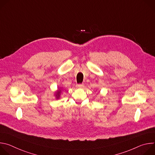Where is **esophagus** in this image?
Here are the masks:
<instances>
[{
  "label": "esophagus",
  "mask_w": 155,
  "mask_h": 155,
  "mask_svg": "<svg viewBox=\"0 0 155 155\" xmlns=\"http://www.w3.org/2000/svg\"><path fill=\"white\" fill-rule=\"evenodd\" d=\"M84 86V84H78L77 85V87H78V88H81Z\"/></svg>",
  "instance_id": "esophagus-1"
}]
</instances>
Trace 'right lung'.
I'll use <instances>...</instances> for the list:
<instances>
[{"label": "right lung", "mask_w": 155, "mask_h": 155, "mask_svg": "<svg viewBox=\"0 0 155 155\" xmlns=\"http://www.w3.org/2000/svg\"><path fill=\"white\" fill-rule=\"evenodd\" d=\"M62 88L61 87H58V90L54 92V95L56 97V99H59L61 97V92H62Z\"/></svg>", "instance_id": "add662e5"}]
</instances>
